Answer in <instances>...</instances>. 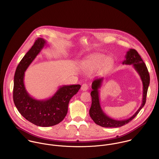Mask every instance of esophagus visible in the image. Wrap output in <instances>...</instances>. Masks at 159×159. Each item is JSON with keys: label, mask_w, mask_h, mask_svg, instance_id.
<instances>
[{"label": "esophagus", "mask_w": 159, "mask_h": 159, "mask_svg": "<svg viewBox=\"0 0 159 159\" xmlns=\"http://www.w3.org/2000/svg\"><path fill=\"white\" fill-rule=\"evenodd\" d=\"M88 89V84L84 83L83 84H82L81 86V89L83 91H86Z\"/></svg>", "instance_id": "obj_1"}]
</instances>
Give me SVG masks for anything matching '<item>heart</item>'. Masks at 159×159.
Masks as SVG:
<instances>
[{
	"mask_svg": "<svg viewBox=\"0 0 159 159\" xmlns=\"http://www.w3.org/2000/svg\"><path fill=\"white\" fill-rule=\"evenodd\" d=\"M105 57V56L103 54H95L85 61L84 63V67L87 69L95 70L100 67L102 64L104 66L111 65L113 62L111 58Z\"/></svg>",
	"mask_w": 159,
	"mask_h": 159,
	"instance_id": "obj_1",
	"label": "heart"
}]
</instances>
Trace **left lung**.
<instances>
[{
	"label": "left lung",
	"mask_w": 159,
	"mask_h": 159,
	"mask_svg": "<svg viewBox=\"0 0 159 159\" xmlns=\"http://www.w3.org/2000/svg\"><path fill=\"white\" fill-rule=\"evenodd\" d=\"M125 57V60L123 61L122 64L132 65L134 68L139 74L142 81L143 88L142 103L136 113L129 119L118 120L110 117L103 111L100 103L99 89L101 88L102 82L103 81V77L95 78L92 83V91L91 93L92 105L89 110V115L96 124L103 127H120L128 124L136 117V115L142 109L146 103L147 92L150 83V76L146 66L139 54L134 49H130L127 52Z\"/></svg>",
	"instance_id": "8db88e82"
}]
</instances>
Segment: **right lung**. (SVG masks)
<instances>
[{"mask_svg": "<svg viewBox=\"0 0 159 159\" xmlns=\"http://www.w3.org/2000/svg\"><path fill=\"white\" fill-rule=\"evenodd\" d=\"M39 38L18 64L14 76L13 101L20 113L31 123L40 127H50L60 123L66 116L69 102L81 88L80 84L60 86L56 92L45 100L32 97L26 91L24 73L46 45Z\"/></svg>", "mask_w": 159, "mask_h": 159, "instance_id": "obj_1", "label": "right lung"}]
</instances>
